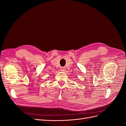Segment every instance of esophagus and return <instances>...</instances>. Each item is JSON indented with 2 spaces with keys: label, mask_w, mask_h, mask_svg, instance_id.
<instances>
[{
  "label": "esophagus",
  "mask_w": 126,
  "mask_h": 126,
  "mask_svg": "<svg viewBox=\"0 0 126 126\" xmlns=\"http://www.w3.org/2000/svg\"><path fill=\"white\" fill-rule=\"evenodd\" d=\"M60 69H61V71H64L65 70V68H63V67H62Z\"/></svg>",
  "instance_id": "1"
}]
</instances>
